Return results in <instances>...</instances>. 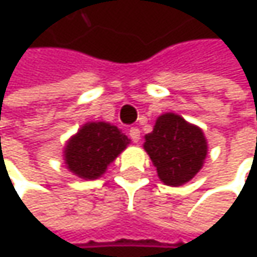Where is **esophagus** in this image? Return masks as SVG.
<instances>
[{"instance_id": "1", "label": "esophagus", "mask_w": 257, "mask_h": 257, "mask_svg": "<svg viewBox=\"0 0 257 257\" xmlns=\"http://www.w3.org/2000/svg\"><path fill=\"white\" fill-rule=\"evenodd\" d=\"M140 137H141V131L138 128H131L129 129V138L134 141V143H138L140 141Z\"/></svg>"}]
</instances>
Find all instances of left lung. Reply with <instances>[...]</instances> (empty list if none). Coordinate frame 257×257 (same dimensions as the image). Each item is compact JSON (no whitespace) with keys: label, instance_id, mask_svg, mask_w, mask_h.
Returning a JSON list of instances; mask_svg holds the SVG:
<instances>
[{"label":"left lung","instance_id":"1","mask_svg":"<svg viewBox=\"0 0 257 257\" xmlns=\"http://www.w3.org/2000/svg\"><path fill=\"white\" fill-rule=\"evenodd\" d=\"M144 149L159 179L168 186H181L193 179L207 156L202 131L174 113L156 120L153 131L146 135Z\"/></svg>","mask_w":257,"mask_h":257}]
</instances>
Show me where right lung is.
<instances>
[{
  "instance_id": "add662e5",
  "label": "right lung",
  "mask_w": 257,
  "mask_h": 257,
  "mask_svg": "<svg viewBox=\"0 0 257 257\" xmlns=\"http://www.w3.org/2000/svg\"><path fill=\"white\" fill-rule=\"evenodd\" d=\"M129 144L117 126L104 122L86 123L65 147V164L80 179H98Z\"/></svg>"
}]
</instances>
